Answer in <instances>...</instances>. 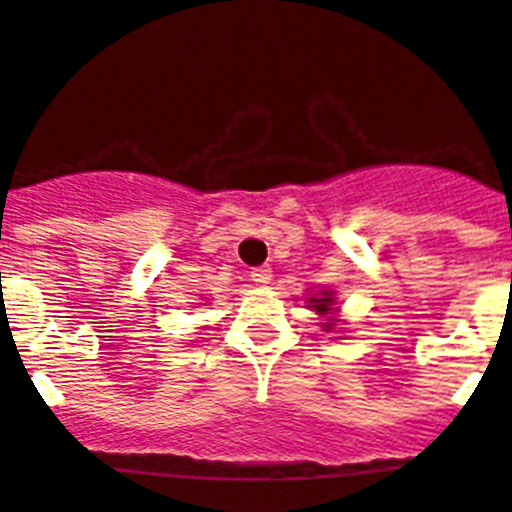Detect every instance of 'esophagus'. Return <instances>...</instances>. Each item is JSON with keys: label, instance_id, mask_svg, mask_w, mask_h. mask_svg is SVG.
<instances>
[{"label": "esophagus", "instance_id": "1", "mask_svg": "<svg viewBox=\"0 0 512 512\" xmlns=\"http://www.w3.org/2000/svg\"><path fill=\"white\" fill-rule=\"evenodd\" d=\"M252 282L255 285H267V282L272 280V267L270 265H262V267H255V270L250 272Z\"/></svg>", "mask_w": 512, "mask_h": 512}]
</instances>
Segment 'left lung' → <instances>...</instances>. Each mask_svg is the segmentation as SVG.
<instances>
[{
	"label": "left lung",
	"mask_w": 512,
	"mask_h": 512,
	"mask_svg": "<svg viewBox=\"0 0 512 512\" xmlns=\"http://www.w3.org/2000/svg\"><path fill=\"white\" fill-rule=\"evenodd\" d=\"M307 307H310L315 315H320V327L325 332H332L337 325H342V320L337 317V312H340V307H337V297L335 292L327 290V287H322V290H317L315 295H307Z\"/></svg>",
	"instance_id": "obj_1"
}]
</instances>
